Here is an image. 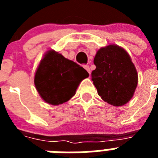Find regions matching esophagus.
<instances>
[{
	"instance_id": "1",
	"label": "esophagus",
	"mask_w": 158,
	"mask_h": 158,
	"mask_svg": "<svg viewBox=\"0 0 158 158\" xmlns=\"http://www.w3.org/2000/svg\"><path fill=\"white\" fill-rule=\"evenodd\" d=\"M84 68L87 70V72L89 73H90V72H91V70H90V68H89V66H88V65H84Z\"/></svg>"
}]
</instances>
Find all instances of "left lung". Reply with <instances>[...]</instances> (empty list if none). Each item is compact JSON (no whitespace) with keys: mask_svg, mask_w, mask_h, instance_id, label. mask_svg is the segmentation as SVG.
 <instances>
[{"mask_svg":"<svg viewBox=\"0 0 158 158\" xmlns=\"http://www.w3.org/2000/svg\"><path fill=\"white\" fill-rule=\"evenodd\" d=\"M92 80L98 95L113 106H123L133 96L138 73L128 53L117 45L102 47L94 58Z\"/></svg>","mask_w":158,"mask_h":158,"instance_id":"obj_1","label":"left lung"}]
</instances>
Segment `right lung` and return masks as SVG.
<instances>
[{"mask_svg":"<svg viewBox=\"0 0 158 158\" xmlns=\"http://www.w3.org/2000/svg\"><path fill=\"white\" fill-rule=\"evenodd\" d=\"M89 73L76 62L51 50L47 52L35 75V85L43 100L58 105L70 100Z\"/></svg>","mask_w":158,"mask_h":158,"instance_id":"right-lung-1","label":"right lung"}]
</instances>
